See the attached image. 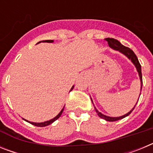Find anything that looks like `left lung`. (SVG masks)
I'll return each instance as SVG.
<instances>
[{
	"mask_svg": "<svg viewBox=\"0 0 153 153\" xmlns=\"http://www.w3.org/2000/svg\"><path fill=\"white\" fill-rule=\"evenodd\" d=\"M105 40L108 42V44H109V46L110 47V48H112V49L114 50V51H119V52H120L121 53H123V54L125 55V56H126V57L128 58L129 60H130L131 62H132V63L134 64V66L136 67V70H137L138 74H139V76H140V83H141V90H142V87H143V76H142L141 65H140V62H139V60H138L137 56H136V55L135 54L134 52H133L132 50L129 49V47H125V46L123 45V44H121L120 41H119V40H116V39L106 38ZM140 94H141V93H140ZM138 100H139V99H138ZM91 101L93 104V100H92V99H91ZM136 103H137V102H136ZM136 105H135L134 107L132 108L130 111L128 112L126 114L123 115V116H121V117H108V116H106V115H104V114H102V113H101L100 112H99L95 106H94V108H95V110H96V112H97V115H98L99 117H100V118L103 119V120H106V121H109V122H113V121H117V120H122V119L128 117V116H129V115L132 113V110L134 109ZM93 106H94V105H93Z\"/></svg>",
	"mask_w": 153,
	"mask_h": 153,
	"instance_id": "8db88e82",
	"label": "left lung"
}]
</instances>
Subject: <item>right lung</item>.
<instances>
[{"label": "right lung", "instance_id": "obj_1", "mask_svg": "<svg viewBox=\"0 0 153 153\" xmlns=\"http://www.w3.org/2000/svg\"><path fill=\"white\" fill-rule=\"evenodd\" d=\"M41 42H43V43H53V40H42V41L38 42V43H37V44H40V43H41ZM74 86H73L72 87H71V89H70V91H72L73 89H74ZM63 109H64V106H63V109H61V111H60V113H59V114L56 115V117H54V118L51 119V120H47V121H45V122H44V123H33V122H30V121H28V120H25V119H24V118H23V120H25V121H26V122L32 124V125L36 126H39V127H44V126H47L51 125V124H52L54 122V121H56V120H57V119L59 118V117H60V116H61L62 113H63Z\"/></svg>", "mask_w": 153, "mask_h": 153}]
</instances>
